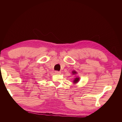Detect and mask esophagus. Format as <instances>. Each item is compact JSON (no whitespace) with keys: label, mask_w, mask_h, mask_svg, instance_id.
Wrapping results in <instances>:
<instances>
[{"label":"esophagus","mask_w":122,"mask_h":122,"mask_svg":"<svg viewBox=\"0 0 122 122\" xmlns=\"http://www.w3.org/2000/svg\"><path fill=\"white\" fill-rule=\"evenodd\" d=\"M55 73L57 74H60L61 73V71H56L55 72Z\"/></svg>","instance_id":"1"}]
</instances>
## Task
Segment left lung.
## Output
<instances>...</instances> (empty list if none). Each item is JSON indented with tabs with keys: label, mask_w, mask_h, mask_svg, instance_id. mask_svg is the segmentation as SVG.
Here are the masks:
<instances>
[{
	"label": "left lung",
	"mask_w": 122,
	"mask_h": 122,
	"mask_svg": "<svg viewBox=\"0 0 122 122\" xmlns=\"http://www.w3.org/2000/svg\"><path fill=\"white\" fill-rule=\"evenodd\" d=\"M72 74L73 75H75V74H76L77 73L75 71H74H74H73L72 72ZM79 79H80V78H79V77H75V78H74V80H73V83L75 84V83H77V82H78V81H79Z\"/></svg>",
	"instance_id": "1"
}]
</instances>
